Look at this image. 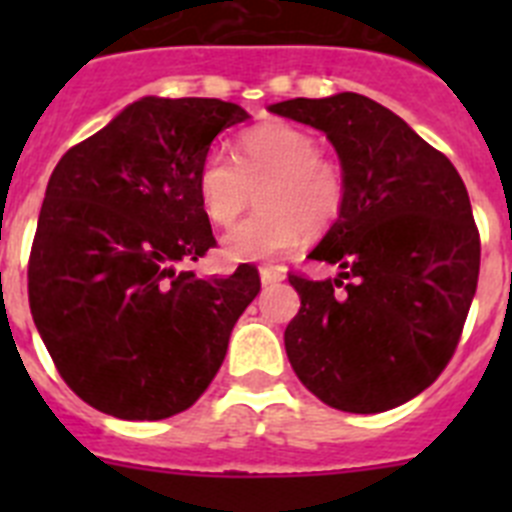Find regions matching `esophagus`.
<instances>
[{"instance_id": "obj_1", "label": "esophagus", "mask_w": 512, "mask_h": 512, "mask_svg": "<svg viewBox=\"0 0 512 512\" xmlns=\"http://www.w3.org/2000/svg\"><path fill=\"white\" fill-rule=\"evenodd\" d=\"M259 277H261V284H277L284 279V269L282 266H261Z\"/></svg>"}]
</instances>
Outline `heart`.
Instances as JSON below:
<instances>
[{
  "instance_id": "heart-1",
  "label": "heart",
  "mask_w": 512,
  "mask_h": 512,
  "mask_svg": "<svg viewBox=\"0 0 512 512\" xmlns=\"http://www.w3.org/2000/svg\"><path fill=\"white\" fill-rule=\"evenodd\" d=\"M197 197L212 225L235 223L259 187V212L223 235L233 261H271L300 243L302 230L325 233L346 202V182L336 164L320 158L315 138L289 125L246 130L235 158L212 148L197 166Z\"/></svg>"
}]
</instances>
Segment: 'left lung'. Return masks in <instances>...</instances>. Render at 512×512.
I'll list each match as a JSON object with an SVG mask.
<instances>
[{"instance_id": "left-lung-1", "label": "left lung", "mask_w": 512, "mask_h": 512, "mask_svg": "<svg viewBox=\"0 0 512 512\" xmlns=\"http://www.w3.org/2000/svg\"><path fill=\"white\" fill-rule=\"evenodd\" d=\"M269 112L325 133L346 182L341 215L310 251L341 274L289 277L300 295L284 330L289 364L330 408H397L449 364L477 292L467 187L449 158L364 94L297 97Z\"/></svg>"}]
</instances>
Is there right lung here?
Listing matches in <instances>:
<instances>
[{
	"mask_svg": "<svg viewBox=\"0 0 512 512\" xmlns=\"http://www.w3.org/2000/svg\"><path fill=\"white\" fill-rule=\"evenodd\" d=\"M248 120L233 102L143 97L53 169L27 292L58 372L92 408L161 420L192 408L217 374L259 271L200 279L182 264L212 246L197 166Z\"/></svg>",
	"mask_w": 512,
	"mask_h": 512,
	"instance_id": "right-lung-1",
	"label": "right lung"
}]
</instances>
